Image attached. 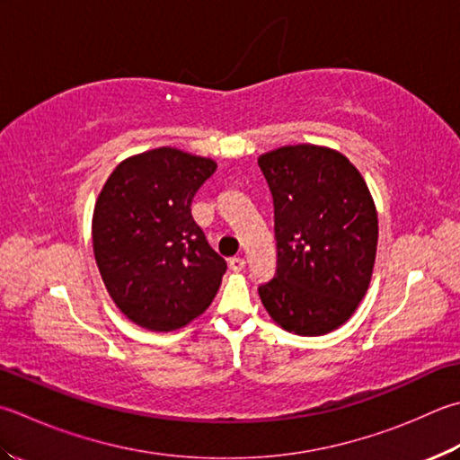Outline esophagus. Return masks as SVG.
I'll return each mask as SVG.
<instances>
[{"label":"esophagus","instance_id":"obj_1","mask_svg":"<svg viewBox=\"0 0 460 460\" xmlns=\"http://www.w3.org/2000/svg\"><path fill=\"white\" fill-rule=\"evenodd\" d=\"M230 270H234V272H240V270H244V266H246V260L242 258V256H234V258H230Z\"/></svg>","mask_w":460,"mask_h":460}]
</instances>
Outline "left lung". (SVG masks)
Masks as SVG:
<instances>
[{
    "label": "left lung",
    "instance_id": "left-lung-1",
    "mask_svg": "<svg viewBox=\"0 0 460 460\" xmlns=\"http://www.w3.org/2000/svg\"><path fill=\"white\" fill-rule=\"evenodd\" d=\"M258 166L274 198L276 276L258 288L284 331H336L365 298L376 258L378 216L360 172L341 152L298 144Z\"/></svg>",
    "mask_w": 460,
    "mask_h": 460
}]
</instances>
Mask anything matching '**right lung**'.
<instances>
[{
	"mask_svg": "<svg viewBox=\"0 0 460 460\" xmlns=\"http://www.w3.org/2000/svg\"><path fill=\"white\" fill-rule=\"evenodd\" d=\"M216 162L170 146L119 162L95 200V264L111 300L155 332L186 326L212 305L226 260L192 218Z\"/></svg>",
	"mask_w": 460,
	"mask_h": 460,
	"instance_id": "right-lung-1",
	"label": "right lung"
}]
</instances>
